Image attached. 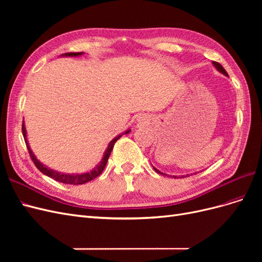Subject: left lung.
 Wrapping results in <instances>:
<instances>
[{"label":"left lung","mask_w":262,"mask_h":262,"mask_svg":"<svg viewBox=\"0 0 262 262\" xmlns=\"http://www.w3.org/2000/svg\"><path fill=\"white\" fill-rule=\"evenodd\" d=\"M212 64L214 66V67H215V69L219 71V72H221L222 74H224V75H226V76H228V74H227V72H226V71L224 70V68L223 67H222L221 64H220V63L219 62H215V61H212ZM154 168V170L156 171V172H158V173H161V175H164V176H169V175H167V173H164V172H162V171H160V170H158L157 168H155V167H153ZM186 176H189V175H186ZM171 177V176H170ZM173 178H177V176H172ZM185 176H181V178H184Z\"/></svg>","instance_id":"left-lung-1"}]
</instances>
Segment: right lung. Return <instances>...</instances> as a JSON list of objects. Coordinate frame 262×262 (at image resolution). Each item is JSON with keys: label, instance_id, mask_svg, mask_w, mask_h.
I'll use <instances>...</instances> for the list:
<instances>
[{"label": "right lung", "instance_id": "obj_1", "mask_svg": "<svg viewBox=\"0 0 262 262\" xmlns=\"http://www.w3.org/2000/svg\"><path fill=\"white\" fill-rule=\"evenodd\" d=\"M82 54H83V52H70V53L61 54V57H80V55H82ZM21 130H23V136H24V139H25L27 148L29 150L30 157H31V160H33V162L35 163L36 167L39 170H40L42 173H45L46 176L51 177L54 180L63 182V184H69V185H83V184H86V182L93 180L94 178H96L97 176H99L100 173L102 172V170H104V168H105V166H106V164L108 162V158L110 156V153H112V150L114 148V145H115V143L117 142V140L120 139L123 136V134H128L131 131L130 129L125 130L124 132L120 133V134H119V136H117L115 139H113L112 141H110L109 144H108V147L105 150L104 156H102V158H101V162L98 165L95 166V167L91 171L83 172V173H76V175H75V173H63V172H60V171H57V170H53V169L49 168L48 166L43 165L39 160H37V157L35 156V154L33 153V150H31V148H30V146L28 144L26 128H25V124H24V122H23Z\"/></svg>", "mask_w": 262, "mask_h": 262}]
</instances>
